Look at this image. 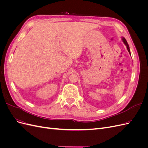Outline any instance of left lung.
<instances>
[{
  "label": "left lung",
  "instance_id": "8db88e82",
  "mask_svg": "<svg viewBox=\"0 0 148 148\" xmlns=\"http://www.w3.org/2000/svg\"><path fill=\"white\" fill-rule=\"evenodd\" d=\"M122 40H123V42H124V44H125V45H126V46H127V49H128V51L130 53V47H129V46H128V43H127V40L125 39L124 38H122ZM130 55H131V54H130Z\"/></svg>",
  "mask_w": 148,
  "mask_h": 148
}]
</instances>
